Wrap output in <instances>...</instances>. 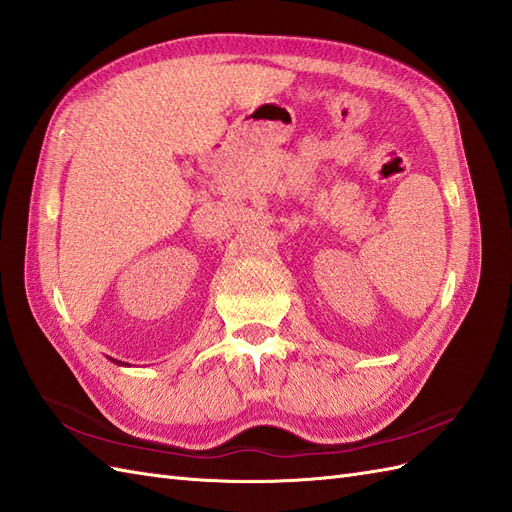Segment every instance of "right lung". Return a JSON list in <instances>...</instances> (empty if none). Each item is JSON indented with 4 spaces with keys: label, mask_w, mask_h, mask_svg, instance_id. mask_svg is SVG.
I'll return each mask as SVG.
<instances>
[{
    "label": "right lung",
    "mask_w": 512,
    "mask_h": 512,
    "mask_svg": "<svg viewBox=\"0 0 512 512\" xmlns=\"http://www.w3.org/2000/svg\"><path fill=\"white\" fill-rule=\"evenodd\" d=\"M112 363H117V365H121V360H112Z\"/></svg>",
    "instance_id": "obj_1"
}]
</instances>
